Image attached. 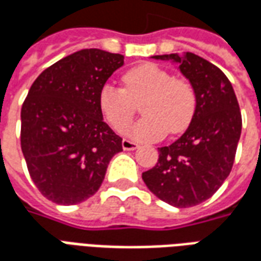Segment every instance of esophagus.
Instances as JSON below:
<instances>
[{
    "instance_id": "1",
    "label": "esophagus",
    "mask_w": 261,
    "mask_h": 261,
    "mask_svg": "<svg viewBox=\"0 0 261 261\" xmlns=\"http://www.w3.org/2000/svg\"><path fill=\"white\" fill-rule=\"evenodd\" d=\"M121 147H123L124 151H134V149L138 148V144L134 141H130V140H123V142H121Z\"/></svg>"
}]
</instances>
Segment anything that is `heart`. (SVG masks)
Returning a JSON list of instances; mask_svg holds the SVG:
<instances>
[{
  "mask_svg": "<svg viewBox=\"0 0 261 261\" xmlns=\"http://www.w3.org/2000/svg\"><path fill=\"white\" fill-rule=\"evenodd\" d=\"M197 92L190 81L173 78L168 69L142 63L123 75V88L105 84L97 105L114 130L130 123L136 105L144 119L124 133L136 141H158L168 133L180 134L190 125L197 110Z\"/></svg>",
  "mask_w": 261,
  "mask_h": 261,
  "instance_id": "b5f03b06",
  "label": "heart"
}]
</instances>
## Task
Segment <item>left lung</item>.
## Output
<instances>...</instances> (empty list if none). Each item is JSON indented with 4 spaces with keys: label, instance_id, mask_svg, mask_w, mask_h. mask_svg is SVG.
I'll use <instances>...</instances> for the list:
<instances>
[{
    "label": "left lung",
    "instance_id": "left-lung-1",
    "mask_svg": "<svg viewBox=\"0 0 261 261\" xmlns=\"http://www.w3.org/2000/svg\"><path fill=\"white\" fill-rule=\"evenodd\" d=\"M152 59L177 65L196 88L198 102L185 134L158 148V162L142 173V180L162 201L193 207L208 200L229 176L242 131L239 103L226 75L200 56L186 51Z\"/></svg>",
    "mask_w": 261,
    "mask_h": 261
}]
</instances>
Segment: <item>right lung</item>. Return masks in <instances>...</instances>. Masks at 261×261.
<instances>
[{
    "mask_svg": "<svg viewBox=\"0 0 261 261\" xmlns=\"http://www.w3.org/2000/svg\"><path fill=\"white\" fill-rule=\"evenodd\" d=\"M124 56L84 48L39 75L20 110V147L39 192L72 205L99 190L121 138L103 121L99 91Z\"/></svg>",
    "mask_w": 261,
    "mask_h": 261,
    "instance_id": "obj_1",
    "label": "right lung"
}]
</instances>
